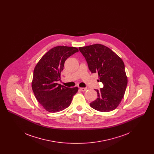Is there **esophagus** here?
I'll use <instances>...</instances> for the list:
<instances>
[{"label": "esophagus", "mask_w": 154, "mask_h": 154, "mask_svg": "<svg viewBox=\"0 0 154 154\" xmlns=\"http://www.w3.org/2000/svg\"><path fill=\"white\" fill-rule=\"evenodd\" d=\"M87 88H80V90L81 91H82V92H85V91H87Z\"/></svg>", "instance_id": "1"}]
</instances>
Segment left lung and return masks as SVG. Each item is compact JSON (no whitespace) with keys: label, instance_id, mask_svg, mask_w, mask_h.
<instances>
[{"label":"left lung","instance_id":"8db88e82","mask_svg":"<svg viewBox=\"0 0 154 154\" xmlns=\"http://www.w3.org/2000/svg\"><path fill=\"white\" fill-rule=\"evenodd\" d=\"M92 73H97L98 81L103 87L95 90L97 98L90 103L94 109L101 112L115 110L124 96L128 78L123 60L107 47L95 44L79 47Z\"/></svg>","mask_w":154,"mask_h":154}]
</instances>
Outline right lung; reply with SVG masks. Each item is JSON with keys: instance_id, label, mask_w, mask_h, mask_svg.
<instances>
[{"instance_id": "add662e5", "label": "right lung", "mask_w": 154, "mask_h": 154, "mask_svg": "<svg viewBox=\"0 0 154 154\" xmlns=\"http://www.w3.org/2000/svg\"><path fill=\"white\" fill-rule=\"evenodd\" d=\"M79 51L74 47L57 46L45 53L33 71L32 88L37 101L51 112L68 107L77 92V87L68 88L57 83L60 79L67 59Z\"/></svg>"}]
</instances>
